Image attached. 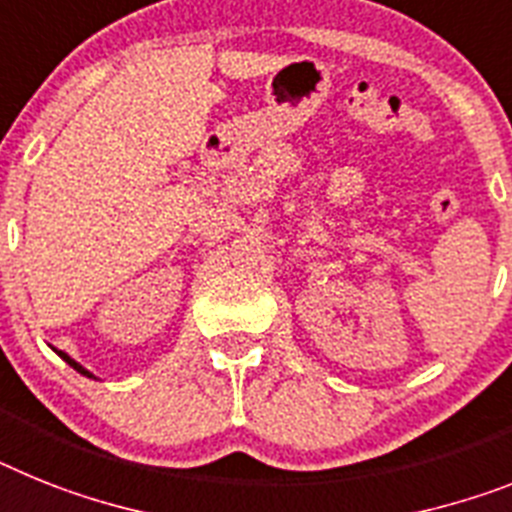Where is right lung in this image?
Here are the masks:
<instances>
[{"instance_id":"right-lung-1","label":"right lung","mask_w":512,"mask_h":512,"mask_svg":"<svg viewBox=\"0 0 512 512\" xmlns=\"http://www.w3.org/2000/svg\"><path fill=\"white\" fill-rule=\"evenodd\" d=\"M54 351H57V349H54ZM57 354H59V356H62L64 362L70 364V367H72V369H75V372H80V375H85V377H93V380H96V375H93V372H88V369H85V367H83V364H80V362H75V359H72V356H70V354H64V351H57Z\"/></svg>"}]
</instances>
